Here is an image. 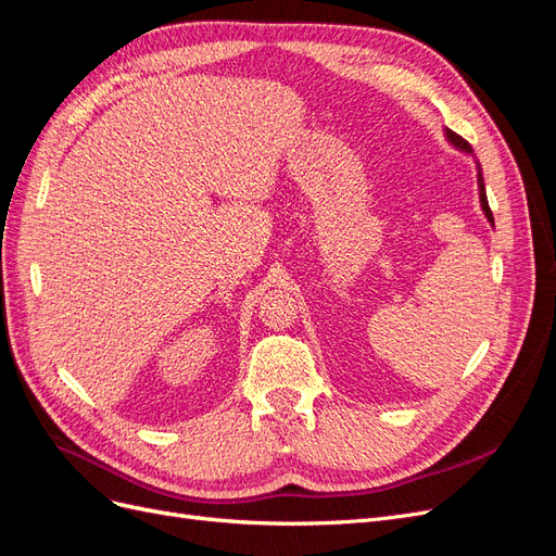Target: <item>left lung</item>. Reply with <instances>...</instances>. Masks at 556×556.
I'll list each match as a JSON object with an SVG mask.
<instances>
[{
  "instance_id": "left-lung-1",
  "label": "left lung",
  "mask_w": 556,
  "mask_h": 556,
  "mask_svg": "<svg viewBox=\"0 0 556 556\" xmlns=\"http://www.w3.org/2000/svg\"><path fill=\"white\" fill-rule=\"evenodd\" d=\"M445 137H447V141L452 143V146H457L459 150H464V153H473V150H470V146H468V141H464L459 134H454V131H450V129H445ZM478 190H480V206H482V213H484V217L486 220H490L492 225H494V215H492V208H490V201H486V192H484V180H482V169H480V164H478Z\"/></svg>"
}]
</instances>
